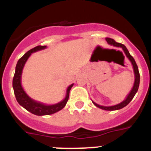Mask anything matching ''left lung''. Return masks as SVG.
I'll list each match as a JSON object with an SVG mask.
<instances>
[{"mask_svg": "<svg viewBox=\"0 0 151 151\" xmlns=\"http://www.w3.org/2000/svg\"><path fill=\"white\" fill-rule=\"evenodd\" d=\"M106 41H107V43L110 44V45H113V46H115V47H122V50H123V51L125 52V55H126V57L129 58V60L131 61V63H132V64L133 69H134V85H133L132 89V91H130V93L128 94L127 97L125 98V101H123L122 102H121L120 104H119L114 105V106H101V105L97 104H96V103H94V101H92V102H93V104H94L96 106H97V107L101 108V109H102V110H110V111H112V110H119V109H122V108L125 107V106H127L129 103H130V101L133 99V97H134V96L135 95V94L137 93V91H138V87H139L140 74H139V71H138V66H137V64H136V63H135V60H134V59L132 57V56L129 54V50H128V49L126 48V47H125V45H122V44H120V43H117V42H116L114 40L112 39V38H106Z\"/></svg>", "mask_w": 151, "mask_h": 151, "instance_id": "left-lung-1", "label": "left lung"}]
</instances>
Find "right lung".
<instances>
[{
	"label": "right lung",
	"mask_w": 151,
	"mask_h": 151,
	"mask_svg": "<svg viewBox=\"0 0 151 151\" xmlns=\"http://www.w3.org/2000/svg\"><path fill=\"white\" fill-rule=\"evenodd\" d=\"M46 47V46L39 45V46H37L34 48L31 49L27 53L24 54L17 62V66H16L15 74H14V76H13V88L17 102L21 106H23L26 110H27L28 111L37 116L50 115V114L55 113L62 110L63 108L66 106V103L69 100V91L71 90L72 87L73 86V84L69 85L67 90H66V97L62 101L54 105H45L40 102H37V101L30 98L26 94L25 91L22 88V85H21V76H22V69H23L24 66H25V63H26L28 58L30 57V55L32 53L43 50Z\"/></svg>",
	"instance_id": "right-lung-1"
}]
</instances>
